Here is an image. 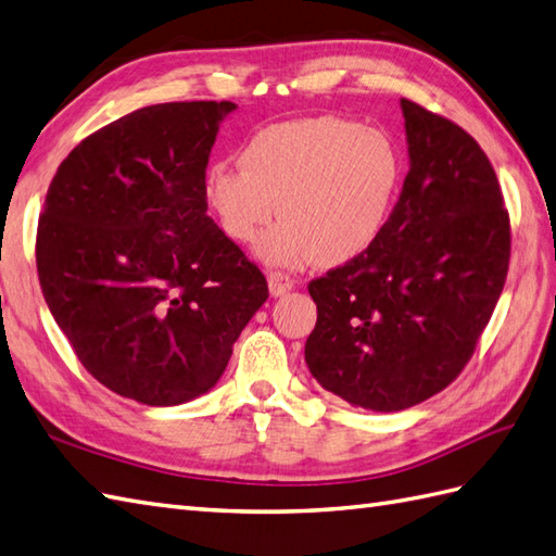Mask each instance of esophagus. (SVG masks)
<instances>
[{
    "label": "esophagus",
    "instance_id": "esophagus-1",
    "mask_svg": "<svg viewBox=\"0 0 556 556\" xmlns=\"http://www.w3.org/2000/svg\"><path fill=\"white\" fill-rule=\"evenodd\" d=\"M293 279L289 275L283 273H269L267 275V287H269V295H275V299H279V295L289 293L293 289Z\"/></svg>",
    "mask_w": 556,
    "mask_h": 556
}]
</instances>
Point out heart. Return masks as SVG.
<instances>
[{
	"label": "heart",
	"instance_id": "b5f03b06",
	"mask_svg": "<svg viewBox=\"0 0 556 556\" xmlns=\"http://www.w3.org/2000/svg\"><path fill=\"white\" fill-rule=\"evenodd\" d=\"M241 167L217 163L205 197L229 239L257 243L269 265L307 261L337 267L374 247L403 177L395 141L341 115H309L263 127L241 149Z\"/></svg>",
	"mask_w": 556,
	"mask_h": 556
}]
</instances>
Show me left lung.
<instances>
[{
  "instance_id": "obj_1",
  "label": "left lung",
  "mask_w": 556,
  "mask_h": 556,
  "mask_svg": "<svg viewBox=\"0 0 556 556\" xmlns=\"http://www.w3.org/2000/svg\"><path fill=\"white\" fill-rule=\"evenodd\" d=\"M409 173L374 247L309 281L305 363L353 407L397 412L469 363L505 287L509 215L493 165L459 125L400 99Z\"/></svg>"
}]
</instances>
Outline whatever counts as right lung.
<instances>
[{
  "mask_svg": "<svg viewBox=\"0 0 556 556\" xmlns=\"http://www.w3.org/2000/svg\"><path fill=\"white\" fill-rule=\"evenodd\" d=\"M231 101L156 103L77 144L37 225L45 301L92 377L141 405L208 393L267 281L205 201Z\"/></svg>",
  "mask_w": 556,
  "mask_h": 556,
  "instance_id": "add662e5",
  "label": "right lung"
}]
</instances>
